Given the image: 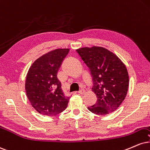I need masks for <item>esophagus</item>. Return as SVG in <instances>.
I'll return each instance as SVG.
<instances>
[{"label": "esophagus", "mask_w": 150, "mask_h": 150, "mask_svg": "<svg viewBox=\"0 0 150 150\" xmlns=\"http://www.w3.org/2000/svg\"><path fill=\"white\" fill-rule=\"evenodd\" d=\"M79 94H81V95H83L84 93H85V91H84L83 89H81L80 91H79Z\"/></svg>", "instance_id": "34e87169"}]
</instances>
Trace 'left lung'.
Instances as JSON below:
<instances>
[{"label": "left lung", "instance_id": "8db88e82", "mask_svg": "<svg viewBox=\"0 0 150 150\" xmlns=\"http://www.w3.org/2000/svg\"><path fill=\"white\" fill-rule=\"evenodd\" d=\"M76 52L88 68L92 91L98 98L88 109L98 115L114 112L127 94L129 79L126 66L116 54L102 47H82Z\"/></svg>", "mask_w": 150, "mask_h": 150}]
</instances>
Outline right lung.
<instances>
[{
	"instance_id": "right-lung-1",
	"label": "right lung",
	"mask_w": 150,
	"mask_h": 150,
	"mask_svg": "<svg viewBox=\"0 0 150 150\" xmlns=\"http://www.w3.org/2000/svg\"><path fill=\"white\" fill-rule=\"evenodd\" d=\"M69 49H57L37 59L26 79V96L31 105L43 115L55 116L67 107L69 97L62 89L57 74Z\"/></svg>"
}]
</instances>
